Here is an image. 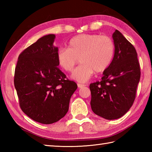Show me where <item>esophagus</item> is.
<instances>
[{"mask_svg":"<svg viewBox=\"0 0 152 152\" xmlns=\"http://www.w3.org/2000/svg\"><path fill=\"white\" fill-rule=\"evenodd\" d=\"M85 86L83 85V84H81V83H78V88H83V87H84Z\"/></svg>","mask_w":152,"mask_h":152,"instance_id":"obj_1","label":"esophagus"}]
</instances>
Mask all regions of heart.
<instances>
[{
  "instance_id": "1",
  "label": "heart",
  "mask_w": 152,
  "mask_h": 152,
  "mask_svg": "<svg viewBox=\"0 0 152 152\" xmlns=\"http://www.w3.org/2000/svg\"><path fill=\"white\" fill-rule=\"evenodd\" d=\"M114 52V43L110 37L82 34L71 38L68 49H59L57 60L64 70L71 72L80 59L81 65L74 70L72 78L84 83L91 78L94 72L101 73L108 69Z\"/></svg>"
}]
</instances>
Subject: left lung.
<instances>
[{"label":"left lung","instance_id":"8db88e82","mask_svg":"<svg viewBox=\"0 0 152 152\" xmlns=\"http://www.w3.org/2000/svg\"><path fill=\"white\" fill-rule=\"evenodd\" d=\"M115 52L101 82L91 83V107L99 116L109 120L122 117L133 105L140 78L134 47L120 32L112 34Z\"/></svg>","mask_w":152,"mask_h":152}]
</instances>
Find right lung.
Here are the masks:
<instances>
[{
    "instance_id": "add662e5",
    "label": "right lung",
    "mask_w": 152,
    "mask_h": 152,
    "mask_svg": "<svg viewBox=\"0 0 152 152\" xmlns=\"http://www.w3.org/2000/svg\"><path fill=\"white\" fill-rule=\"evenodd\" d=\"M56 35L39 38L19 55L14 86L25 114L42 124L57 122L66 115L78 86L59 69L53 45Z\"/></svg>"
}]
</instances>
